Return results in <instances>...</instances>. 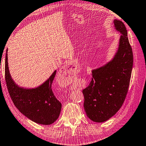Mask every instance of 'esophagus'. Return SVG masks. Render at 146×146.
Masks as SVG:
<instances>
[{"label":"esophagus","mask_w":146,"mask_h":146,"mask_svg":"<svg viewBox=\"0 0 146 146\" xmlns=\"http://www.w3.org/2000/svg\"><path fill=\"white\" fill-rule=\"evenodd\" d=\"M60 73L62 75H63L65 77V76H70L71 75H73V71L71 68L70 64H68L60 69Z\"/></svg>","instance_id":"1"}]
</instances>
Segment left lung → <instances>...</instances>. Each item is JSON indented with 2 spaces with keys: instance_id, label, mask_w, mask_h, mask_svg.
I'll list each match as a JSON object with an SVG mask.
<instances>
[{
  "instance_id": "1",
  "label": "left lung",
  "mask_w": 146,
  "mask_h": 146,
  "mask_svg": "<svg viewBox=\"0 0 146 146\" xmlns=\"http://www.w3.org/2000/svg\"><path fill=\"white\" fill-rule=\"evenodd\" d=\"M121 33L117 53L106 65L92 71V78L82 93L84 108L89 118L103 122L122 107L129 88L133 64L132 48L125 26L122 21H113Z\"/></svg>"
}]
</instances>
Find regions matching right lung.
I'll use <instances>...</instances> for the list:
<instances>
[{
  "label": "right lung",
  "instance_id": "1",
  "mask_svg": "<svg viewBox=\"0 0 146 146\" xmlns=\"http://www.w3.org/2000/svg\"><path fill=\"white\" fill-rule=\"evenodd\" d=\"M7 51L8 49L5 59V80L14 105L20 112L35 122L43 125L53 123L58 118L62 108L61 103L54 95L51 88L56 71L37 88L19 87L9 73Z\"/></svg>",
  "mask_w": 146,
  "mask_h": 146
}]
</instances>
